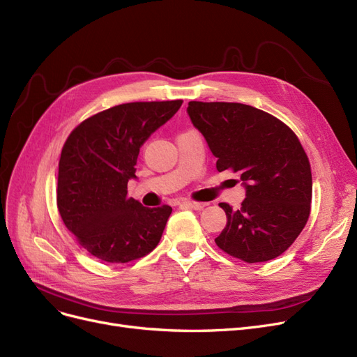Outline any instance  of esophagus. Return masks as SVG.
<instances>
[{
  "mask_svg": "<svg viewBox=\"0 0 357 357\" xmlns=\"http://www.w3.org/2000/svg\"><path fill=\"white\" fill-rule=\"evenodd\" d=\"M182 206L185 207H190V208H194V210H202L207 206V203H199V202H191V200H185L182 203Z\"/></svg>",
  "mask_w": 357,
  "mask_h": 357,
  "instance_id": "34e87169",
  "label": "esophagus"
}]
</instances>
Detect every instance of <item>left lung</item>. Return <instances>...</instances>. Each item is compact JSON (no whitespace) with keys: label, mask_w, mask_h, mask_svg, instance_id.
<instances>
[{"label":"left lung","mask_w":357,"mask_h":357,"mask_svg":"<svg viewBox=\"0 0 357 357\" xmlns=\"http://www.w3.org/2000/svg\"><path fill=\"white\" fill-rule=\"evenodd\" d=\"M187 112L218 158L216 169L232 170L245 188L241 208L219 204L228 222L215 243L247 263L281 256L310 215L312 172L297 135L241 102L190 101Z\"/></svg>","instance_id":"left-lung-1"}]
</instances>
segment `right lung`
<instances>
[{"instance_id":"add662e5","label":"right lung","mask_w":357,"mask_h":357,"mask_svg":"<svg viewBox=\"0 0 357 357\" xmlns=\"http://www.w3.org/2000/svg\"><path fill=\"white\" fill-rule=\"evenodd\" d=\"M182 100L126 102L77 125L66 139L57 182L60 216L89 255L128 263L151 253L170 206L149 208L128 197L141 145L165 125Z\"/></svg>"}]
</instances>
